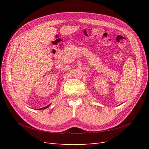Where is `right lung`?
<instances>
[{
    "label": "right lung",
    "mask_w": 149,
    "mask_h": 149,
    "mask_svg": "<svg viewBox=\"0 0 149 149\" xmlns=\"http://www.w3.org/2000/svg\"><path fill=\"white\" fill-rule=\"evenodd\" d=\"M49 106H50V104H49V105H48L47 106H46V107H43V108H40V109H39V110H41V109H47V107H48Z\"/></svg>",
    "instance_id": "add662e5"
}]
</instances>
